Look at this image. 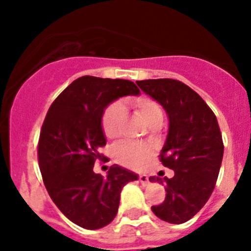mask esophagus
<instances>
[{
    "mask_svg": "<svg viewBox=\"0 0 251 251\" xmlns=\"http://www.w3.org/2000/svg\"><path fill=\"white\" fill-rule=\"evenodd\" d=\"M139 182L143 185V186H146V185H149L150 179H149V176L147 175H141L139 176Z\"/></svg>",
    "mask_w": 251,
    "mask_h": 251,
    "instance_id": "1",
    "label": "esophagus"
}]
</instances>
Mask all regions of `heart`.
<instances>
[{
  "label": "heart",
  "instance_id": "1",
  "mask_svg": "<svg viewBox=\"0 0 251 251\" xmlns=\"http://www.w3.org/2000/svg\"><path fill=\"white\" fill-rule=\"evenodd\" d=\"M131 105L142 120L151 127L161 125L163 110L153 99L139 96L131 100ZM125 118V108L120 101L110 102L101 114V130L108 139H116L121 134V126ZM153 147L143 143H121L113 151L114 160L118 164L131 169H141L152 156Z\"/></svg>",
  "mask_w": 251,
  "mask_h": 251
}]
</instances>
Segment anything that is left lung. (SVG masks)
Returning <instances> with one entry per match:
<instances>
[{"mask_svg":"<svg viewBox=\"0 0 251 251\" xmlns=\"http://www.w3.org/2000/svg\"><path fill=\"white\" fill-rule=\"evenodd\" d=\"M137 84L164 106L169 117L159 159L175 176L164 177L165 199L151 210L164 222L182 224L199 212L214 191L224 152L222 131L212 109L182 82L163 78ZM150 181L163 183L159 177Z\"/></svg>","mask_w":251,"mask_h":251,"instance_id":"8db88e82","label":"left lung"}]
</instances>
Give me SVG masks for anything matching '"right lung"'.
<instances>
[{
    "label": "right lung",
    "instance_id": "obj_1",
    "mask_svg": "<svg viewBox=\"0 0 251 251\" xmlns=\"http://www.w3.org/2000/svg\"><path fill=\"white\" fill-rule=\"evenodd\" d=\"M138 95L133 82L84 75L68 86L52 102L37 143L43 181L62 214L86 229L108 226L117 215L120 194L138 176L113 165L108 176L94 172L106 145L101 130L105 106L125 95Z\"/></svg>",
    "mask_w": 251,
    "mask_h": 251
}]
</instances>
